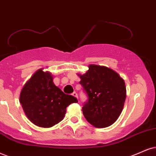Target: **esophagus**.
Segmentation results:
<instances>
[{"instance_id":"obj_1","label":"esophagus","mask_w":156,"mask_h":156,"mask_svg":"<svg viewBox=\"0 0 156 156\" xmlns=\"http://www.w3.org/2000/svg\"><path fill=\"white\" fill-rule=\"evenodd\" d=\"M72 95H73V96H74V97L77 98H78V95H77V93H76V92H74V93H72Z\"/></svg>"}]
</instances>
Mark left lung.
I'll use <instances>...</instances> for the list:
<instances>
[{
  "instance_id": "left-lung-1",
  "label": "left lung",
  "mask_w": 156,
  "mask_h": 156,
  "mask_svg": "<svg viewBox=\"0 0 156 156\" xmlns=\"http://www.w3.org/2000/svg\"><path fill=\"white\" fill-rule=\"evenodd\" d=\"M87 96L82 112L90 124L98 128L113 124L122 113L126 99L124 80L105 66L91 64L83 75H79Z\"/></svg>"
}]
</instances>
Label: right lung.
Instances as JSON below:
<instances>
[{
	"instance_id": "obj_1",
	"label": "right lung",
	"mask_w": 156,
	"mask_h": 156,
	"mask_svg": "<svg viewBox=\"0 0 156 156\" xmlns=\"http://www.w3.org/2000/svg\"><path fill=\"white\" fill-rule=\"evenodd\" d=\"M20 103L25 114L34 124L48 128L60 122L66 107L77 103L74 96L65 94L53 82L51 73L39 69L24 84Z\"/></svg>"
}]
</instances>
